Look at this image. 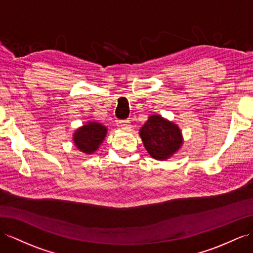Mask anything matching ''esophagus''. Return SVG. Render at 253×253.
Segmentation results:
<instances>
[{
	"label": "esophagus",
	"mask_w": 253,
	"mask_h": 253,
	"mask_svg": "<svg viewBox=\"0 0 253 253\" xmlns=\"http://www.w3.org/2000/svg\"><path fill=\"white\" fill-rule=\"evenodd\" d=\"M120 126L122 127V129H124V130H128V129L131 128L130 121H128V120L120 121Z\"/></svg>",
	"instance_id": "esophagus-1"
}]
</instances>
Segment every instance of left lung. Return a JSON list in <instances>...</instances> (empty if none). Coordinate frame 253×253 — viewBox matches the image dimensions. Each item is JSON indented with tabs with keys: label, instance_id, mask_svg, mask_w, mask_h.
I'll use <instances>...</instances> for the list:
<instances>
[{
	"label": "left lung",
	"instance_id": "1",
	"mask_svg": "<svg viewBox=\"0 0 253 253\" xmlns=\"http://www.w3.org/2000/svg\"><path fill=\"white\" fill-rule=\"evenodd\" d=\"M140 135L148 154L157 160L171 157L183 143L179 128L160 115H151Z\"/></svg>",
	"mask_w": 253,
	"mask_h": 253
}]
</instances>
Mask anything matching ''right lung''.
<instances>
[{
  "instance_id": "obj_1",
  "label": "right lung",
  "mask_w": 253,
  "mask_h": 253,
  "mask_svg": "<svg viewBox=\"0 0 253 253\" xmlns=\"http://www.w3.org/2000/svg\"><path fill=\"white\" fill-rule=\"evenodd\" d=\"M107 134V128L99 123H88L84 125L74 134V141L76 146L80 151L86 154L94 153L99 144L105 139Z\"/></svg>"
}]
</instances>
